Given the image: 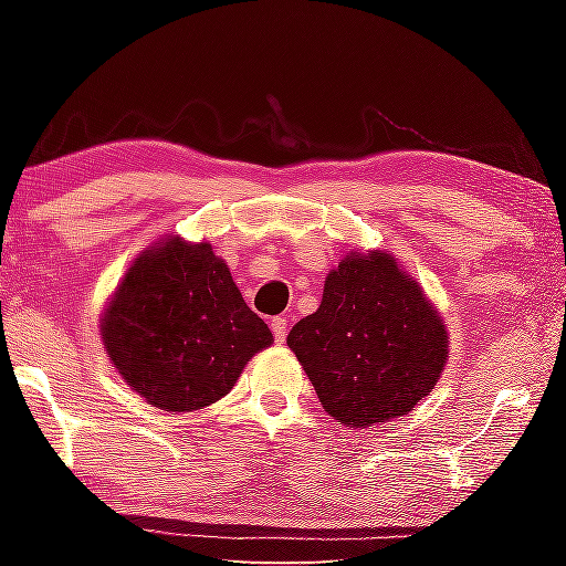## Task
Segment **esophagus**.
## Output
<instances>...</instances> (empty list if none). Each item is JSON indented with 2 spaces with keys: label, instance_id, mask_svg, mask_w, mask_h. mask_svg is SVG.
I'll return each mask as SVG.
<instances>
[{
  "label": "esophagus",
  "instance_id": "esophagus-1",
  "mask_svg": "<svg viewBox=\"0 0 566 566\" xmlns=\"http://www.w3.org/2000/svg\"><path fill=\"white\" fill-rule=\"evenodd\" d=\"M270 327H272L274 339L280 342V344H284V339H286V317H274L270 322Z\"/></svg>",
  "mask_w": 566,
  "mask_h": 566
}]
</instances>
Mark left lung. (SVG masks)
<instances>
[{
	"instance_id": "obj_1",
	"label": "left lung",
	"mask_w": 566,
	"mask_h": 566,
	"mask_svg": "<svg viewBox=\"0 0 566 566\" xmlns=\"http://www.w3.org/2000/svg\"><path fill=\"white\" fill-rule=\"evenodd\" d=\"M324 411L347 427L405 417L447 367L442 314L385 249L352 252L324 280L319 310L286 337Z\"/></svg>"
}]
</instances>
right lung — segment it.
Listing matches in <instances>:
<instances>
[{
	"label": "right lung",
	"instance_id": "1",
	"mask_svg": "<svg viewBox=\"0 0 566 566\" xmlns=\"http://www.w3.org/2000/svg\"><path fill=\"white\" fill-rule=\"evenodd\" d=\"M99 332L122 379L165 411L214 405L274 342L212 244L179 234L142 249L109 296Z\"/></svg>",
	"mask_w": 566,
	"mask_h": 566
}]
</instances>
